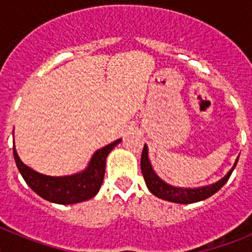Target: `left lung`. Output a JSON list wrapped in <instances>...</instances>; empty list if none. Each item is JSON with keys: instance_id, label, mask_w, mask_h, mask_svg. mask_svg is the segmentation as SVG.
Instances as JSON below:
<instances>
[{"instance_id": "obj_1", "label": "left lung", "mask_w": 252, "mask_h": 252, "mask_svg": "<svg viewBox=\"0 0 252 252\" xmlns=\"http://www.w3.org/2000/svg\"><path fill=\"white\" fill-rule=\"evenodd\" d=\"M237 161H239V158L236 159L235 164L231 168V170L222 179L218 180L217 183H213L211 186L201 187V188H179V187H173L170 184L165 183L164 180L158 177L157 173L154 171L153 166L150 164V160H149L148 157V146L145 145L144 149H142L141 154V171L149 190L155 197L161 198L164 201L174 202V203L190 204L207 199V198L215 194L216 192H218L227 183V180L230 179L233 169L236 168Z\"/></svg>"}]
</instances>
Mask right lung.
Wrapping results in <instances>:
<instances>
[{
    "label": "right lung",
    "mask_w": 252,
    "mask_h": 252,
    "mask_svg": "<svg viewBox=\"0 0 252 252\" xmlns=\"http://www.w3.org/2000/svg\"><path fill=\"white\" fill-rule=\"evenodd\" d=\"M121 139L111 142L93 154L83 171L66 177H49L40 174L20 160L13 146V158L22 178L37 195L58 204H74L88 201L98 193L106 170V158Z\"/></svg>",
    "instance_id": "right-lung-1"
}]
</instances>
